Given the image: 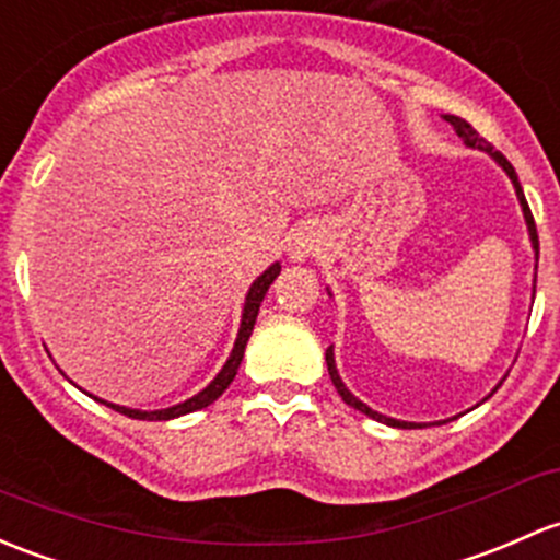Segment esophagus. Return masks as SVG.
<instances>
[{"label":"esophagus","mask_w":560,"mask_h":560,"mask_svg":"<svg viewBox=\"0 0 560 560\" xmlns=\"http://www.w3.org/2000/svg\"><path fill=\"white\" fill-rule=\"evenodd\" d=\"M287 252H290L292 260H305V257L319 252V238L314 233H295L287 244Z\"/></svg>","instance_id":"esophagus-1"}]
</instances>
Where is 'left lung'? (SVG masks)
Segmentation results:
<instances>
[{"mask_svg": "<svg viewBox=\"0 0 560 560\" xmlns=\"http://www.w3.org/2000/svg\"><path fill=\"white\" fill-rule=\"evenodd\" d=\"M445 120L451 122L453 128H456V133L458 137L464 139V144H469V147H478V150H486L488 155L493 158V161L499 163V166L504 168V172H508V176L510 179H513V185H515V192H517V201H521V206H523V217H526V225H528V235H532V244H534V252H537V257H539V235H537V225H534V217H532V209H528V203H526V196H523V190H521V182H517V174H515V168H513V163L508 161V158L502 155V152H497L493 150V144L491 141H486L480 137L478 131H475L472 126H469L467 120H462V117H456V115H445ZM325 359H327V370H329V378H332V384H335V388H338V394L340 397H343V402L346 405H351V408H357L359 413H364V416H370V419H375V421H381V423H388V427H399V429H416L419 427V423H408V421H397V419H386V416H381V413H375V410H370L368 405L364 402H359V399L354 397V394L349 392V388L343 386V381H340V375H338V370H335V357H332V346H329L327 349V354H325Z\"/></svg>", "mask_w": 560, "mask_h": 560, "instance_id": "8db88e82", "label": "left lung"}]
</instances>
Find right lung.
Returning <instances> with one entry per match:
<instances>
[{
	"label": "right lung",
	"mask_w": 560,
	"mask_h": 560,
	"mask_svg": "<svg viewBox=\"0 0 560 560\" xmlns=\"http://www.w3.org/2000/svg\"><path fill=\"white\" fill-rule=\"evenodd\" d=\"M281 265L273 262L268 270L260 276V279L252 284L249 295H246V303H244V316H241V329H238V338H235V346L231 351V359L225 362V368L220 370V375H217L214 381H211L209 386L203 388V392H198L196 397H190L187 402L182 405H174V408H166V410H152V413H147V410H131V408H120V405H112V402H104V399H98V402H104L107 408L117 410V413L128 416V419H141V421H168V419H176V416H185V413H192V410H201L206 405L214 402L217 397H220L222 392H225L228 386H231V381L235 378V370H238L241 359H244V349H246V340H249L252 329H255V322H257V311H260V303L265 298V292H268V287L273 284V279L279 276ZM96 399V397H93Z\"/></svg>",
	"instance_id": "1"
}]
</instances>
